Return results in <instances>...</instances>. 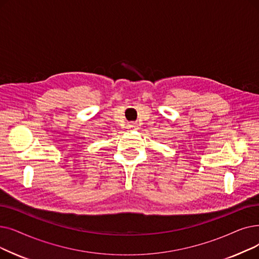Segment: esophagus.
Segmentation results:
<instances>
[{"label": "esophagus", "mask_w": 259, "mask_h": 259, "mask_svg": "<svg viewBox=\"0 0 259 259\" xmlns=\"http://www.w3.org/2000/svg\"><path fill=\"white\" fill-rule=\"evenodd\" d=\"M127 129L129 130H138L139 129V123L137 122H129L127 125Z\"/></svg>", "instance_id": "esophagus-1"}]
</instances>
